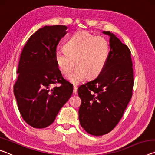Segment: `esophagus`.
<instances>
[{
	"label": "esophagus",
	"instance_id": "1",
	"mask_svg": "<svg viewBox=\"0 0 155 155\" xmlns=\"http://www.w3.org/2000/svg\"><path fill=\"white\" fill-rule=\"evenodd\" d=\"M77 86L74 85H73V93H74V94H77Z\"/></svg>",
	"mask_w": 155,
	"mask_h": 155
}]
</instances>
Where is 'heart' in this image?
<instances>
[{"label": "heart", "mask_w": 155, "mask_h": 155, "mask_svg": "<svg viewBox=\"0 0 155 155\" xmlns=\"http://www.w3.org/2000/svg\"><path fill=\"white\" fill-rule=\"evenodd\" d=\"M64 51L57 50L54 60L63 74L67 75L77 68L67 78L73 83H78L86 77L94 78L101 74L107 62L109 46L101 36L78 31L68 39Z\"/></svg>", "instance_id": "heart-1"}]
</instances>
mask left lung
<instances>
[{
    "mask_svg": "<svg viewBox=\"0 0 155 155\" xmlns=\"http://www.w3.org/2000/svg\"><path fill=\"white\" fill-rule=\"evenodd\" d=\"M103 33L110 37L107 64L95 79L78 89L80 124L95 136L107 134L117 124L132 97L134 84L128 47L109 31Z\"/></svg>",
    "mask_w": 155,
    "mask_h": 155,
    "instance_id": "1",
    "label": "left lung"
}]
</instances>
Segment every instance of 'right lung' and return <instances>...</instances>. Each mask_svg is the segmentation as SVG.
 I'll use <instances>...</instances> for the list:
<instances>
[{"label": "right lung", "instance_id": "obj_1", "mask_svg": "<svg viewBox=\"0 0 155 155\" xmlns=\"http://www.w3.org/2000/svg\"><path fill=\"white\" fill-rule=\"evenodd\" d=\"M66 29L64 25L40 28L21 52L14 93L23 120L33 128L51 125L72 96V85L63 78L54 57ZM57 84L60 85L50 88Z\"/></svg>", "mask_w": 155, "mask_h": 155}]
</instances>
